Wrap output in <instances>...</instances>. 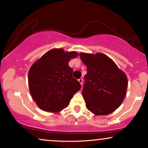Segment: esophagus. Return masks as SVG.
<instances>
[{"instance_id": "esophagus-1", "label": "esophagus", "mask_w": 148, "mask_h": 148, "mask_svg": "<svg viewBox=\"0 0 148 148\" xmlns=\"http://www.w3.org/2000/svg\"><path fill=\"white\" fill-rule=\"evenodd\" d=\"M78 81H79V82L80 84H81V85L82 86V84H83V79H82V78H80V79H78Z\"/></svg>"}]
</instances>
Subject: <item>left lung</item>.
Wrapping results in <instances>:
<instances>
[{
  "mask_svg": "<svg viewBox=\"0 0 148 148\" xmlns=\"http://www.w3.org/2000/svg\"><path fill=\"white\" fill-rule=\"evenodd\" d=\"M79 56L87 66L82 92L86 108L97 116L114 112L126 97L128 86L126 74L102 53H80Z\"/></svg>",
  "mask_w": 148,
  "mask_h": 148,
  "instance_id": "1",
  "label": "left lung"
}]
</instances>
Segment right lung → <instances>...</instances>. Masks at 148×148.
<instances>
[{
    "instance_id": "add662e5",
    "label": "right lung",
    "mask_w": 148,
    "mask_h": 148,
    "mask_svg": "<svg viewBox=\"0 0 148 148\" xmlns=\"http://www.w3.org/2000/svg\"><path fill=\"white\" fill-rule=\"evenodd\" d=\"M76 51L67 52L63 49H53L36 61L28 71V86L34 101L42 110L58 112L69 105L70 100L81 88L73 77L69 66Z\"/></svg>"
}]
</instances>
